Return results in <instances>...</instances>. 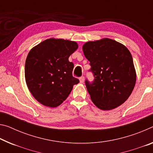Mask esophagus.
Masks as SVG:
<instances>
[{"mask_svg":"<svg viewBox=\"0 0 153 153\" xmlns=\"http://www.w3.org/2000/svg\"><path fill=\"white\" fill-rule=\"evenodd\" d=\"M84 82V77L82 76L79 77V82H80V83H83Z\"/></svg>","mask_w":153,"mask_h":153,"instance_id":"1","label":"esophagus"}]
</instances>
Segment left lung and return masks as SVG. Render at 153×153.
I'll return each mask as SVG.
<instances>
[{
    "instance_id": "obj_1",
    "label": "left lung",
    "mask_w": 153,
    "mask_h": 153,
    "mask_svg": "<svg viewBox=\"0 0 153 153\" xmlns=\"http://www.w3.org/2000/svg\"><path fill=\"white\" fill-rule=\"evenodd\" d=\"M84 54L90 61L94 81H85L91 99L98 108L110 110L129 98L136 82L129 50L108 38L84 43Z\"/></svg>"
}]
</instances>
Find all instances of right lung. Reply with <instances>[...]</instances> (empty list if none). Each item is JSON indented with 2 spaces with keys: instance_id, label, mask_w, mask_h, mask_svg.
I'll return each instance as SVG.
<instances>
[{
  "instance_id": "1",
  "label": "right lung",
  "mask_w": 153,
  "mask_h": 153,
  "mask_svg": "<svg viewBox=\"0 0 153 153\" xmlns=\"http://www.w3.org/2000/svg\"><path fill=\"white\" fill-rule=\"evenodd\" d=\"M78 45L76 42L51 38L35 46L25 63V79L30 93L50 108L60 105L79 79L73 77L74 63L69 57Z\"/></svg>"
}]
</instances>
